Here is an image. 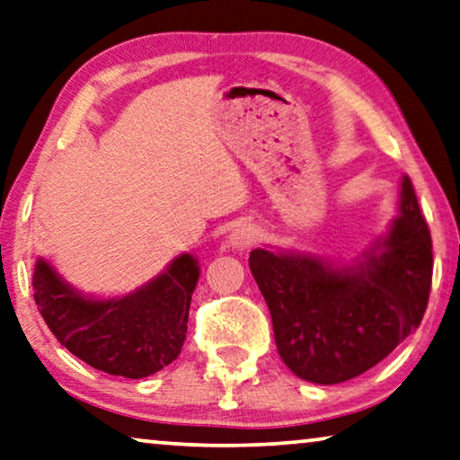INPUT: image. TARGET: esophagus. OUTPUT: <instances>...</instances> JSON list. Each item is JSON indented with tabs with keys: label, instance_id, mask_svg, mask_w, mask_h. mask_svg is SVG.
<instances>
[{
	"label": "esophagus",
	"instance_id": "obj_1",
	"mask_svg": "<svg viewBox=\"0 0 460 460\" xmlns=\"http://www.w3.org/2000/svg\"><path fill=\"white\" fill-rule=\"evenodd\" d=\"M258 237H260L258 229L253 227V225L245 223V225H237V227L231 231L229 243L237 250H245V248H250V245L256 243Z\"/></svg>",
	"mask_w": 460,
	"mask_h": 460
}]
</instances>
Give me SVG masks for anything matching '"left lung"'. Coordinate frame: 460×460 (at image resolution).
<instances>
[{
  "label": "left lung",
  "mask_w": 460,
  "mask_h": 460,
  "mask_svg": "<svg viewBox=\"0 0 460 460\" xmlns=\"http://www.w3.org/2000/svg\"><path fill=\"white\" fill-rule=\"evenodd\" d=\"M399 210L388 235L355 266H332L305 253L260 248L250 253V270L270 310L280 359L301 380H351L421 324L434 253L407 175Z\"/></svg>",
  "instance_id": "1"
}]
</instances>
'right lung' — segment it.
<instances>
[{
    "label": "right lung",
    "instance_id": "add662e5",
    "mask_svg": "<svg viewBox=\"0 0 460 460\" xmlns=\"http://www.w3.org/2000/svg\"><path fill=\"white\" fill-rule=\"evenodd\" d=\"M198 277V260L181 253L126 297L88 299L39 260L32 287L40 316L67 351L101 372L138 380L180 355Z\"/></svg>",
    "mask_w": 460,
    "mask_h": 460
}]
</instances>
